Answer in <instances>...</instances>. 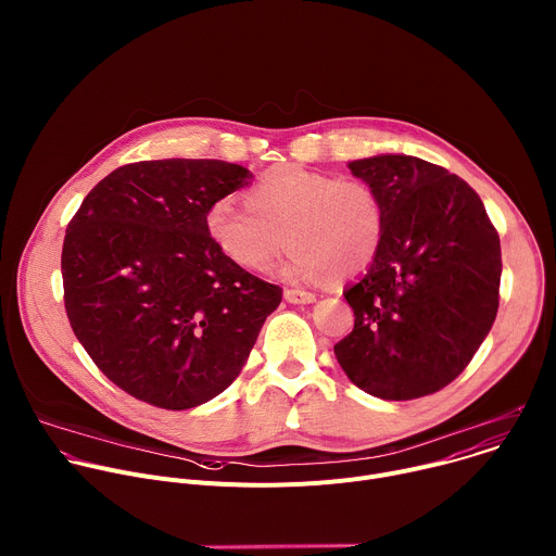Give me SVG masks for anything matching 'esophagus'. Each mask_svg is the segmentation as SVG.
<instances>
[{
	"label": "esophagus",
	"instance_id": "esophagus-1",
	"mask_svg": "<svg viewBox=\"0 0 556 556\" xmlns=\"http://www.w3.org/2000/svg\"><path fill=\"white\" fill-rule=\"evenodd\" d=\"M283 299L288 303H312L316 299L314 292H307V290H299V288H288L283 292Z\"/></svg>",
	"mask_w": 556,
	"mask_h": 556
}]
</instances>
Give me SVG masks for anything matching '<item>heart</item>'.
Masks as SVG:
<instances>
[{
	"mask_svg": "<svg viewBox=\"0 0 556 556\" xmlns=\"http://www.w3.org/2000/svg\"><path fill=\"white\" fill-rule=\"evenodd\" d=\"M206 230L219 253L247 270L266 273L290 242L294 247L281 266L286 279L348 277L376 257L382 204L361 180L286 165L249 191V206L217 200L206 213Z\"/></svg>",
	"mask_w": 556,
	"mask_h": 556,
	"instance_id": "1",
	"label": "heart"
}]
</instances>
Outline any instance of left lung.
Masks as SVG:
<instances>
[{
  "label": "left lung",
  "instance_id": "obj_1",
  "mask_svg": "<svg viewBox=\"0 0 556 556\" xmlns=\"http://www.w3.org/2000/svg\"><path fill=\"white\" fill-rule=\"evenodd\" d=\"M382 204V237L343 290L354 330L334 345L348 378L382 401H414L455 380L489 337L502 249L462 178L422 157L380 153L350 165Z\"/></svg>",
  "mask_w": 556,
  "mask_h": 556
}]
</instances>
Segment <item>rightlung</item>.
Returning <instances> with one entry per match:
<instances>
[{
	"mask_svg": "<svg viewBox=\"0 0 556 556\" xmlns=\"http://www.w3.org/2000/svg\"><path fill=\"white\" fill-rule=\"evenodd\" d=\"M224 161H144L103 178L67 224L61 275L70 326L134 399L182 412L249 361L281 288L219 253L208 208L249 185Z\"/></svg>",
	"mask_w": 556,
	"mask_h": 556,
	"instance_id": "1",
	"label": "right lung"
}]
</instances>
